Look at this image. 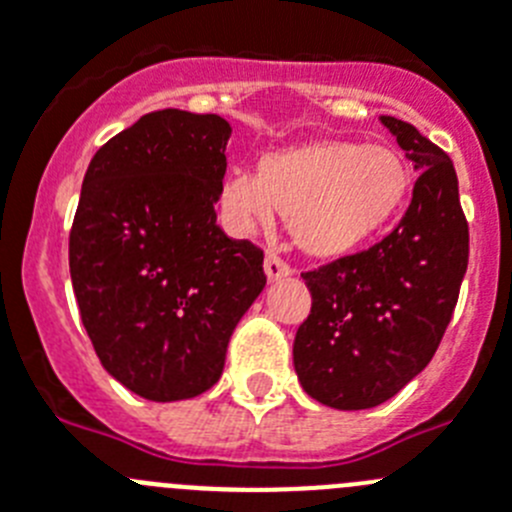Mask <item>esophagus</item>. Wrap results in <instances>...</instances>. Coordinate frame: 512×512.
<instances>
[{
    "label": "esophagus",
    "instance_id": "1",
    "mask_svg": "<svg viewBox=\"0 0 512 512\" xmlns=\"http://www.w3.org/2000/svg\"><path fill=\"white\" fill-rule=\"evenodd\" d=\"M290 273H293V270H290V265L285 260H280L278 255H273V252H270V255L265 257V275L270 283H275V280H280V278H288Z\"/></svg>",
    "mask_w": 512,
    "mask_h": 512
}]
</instances>
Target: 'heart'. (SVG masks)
I'll list each match as a JSON object with an SVG mask.
<instances>
[{
    "mask_svg": "<svg viewBox=\"0 0 512 512\" xmlns=\"http://www.w3.org/2000/svg\"><path fill=\"white\" fill-rule=\"evenodd\" d=\"M411 191L408 165L388 145L311 142L267 153L257 176L234 170L222 186V214L234 234L273 227L313 257L352 255L390 227Z\"/></svg>",
    "mask_w": 512,
    "mask_h": 512,
    "instance_id": "heart-1",
    "label": "heart"
}]
</instances>
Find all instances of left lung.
I'll list each match as a JSON object with an SVG mask.
<instances>
[{"label":"left lung","instance_id":"obj_1","mask_svg":"<svg viewBox=\"0 0 512 512\" xmlns=\"http://www.w3.org/2000/svg\"><path fill=\"white\" fill-rule=\"evenodd\" d=\"M380 122L418 173L411 206L375 247L303 273L313 303L293 342L303 390L339 411L385 403L431 362L469 260L449 155L403 119Z\"/></svg>","mask_w":512,"mask_h":512}]
</instances>
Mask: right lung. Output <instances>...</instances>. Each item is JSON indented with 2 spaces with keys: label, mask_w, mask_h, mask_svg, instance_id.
Segmentation results:
<instances>
[{
  "label": "right lung",
  "mask_w": 512,
  "mask_h": 512,
  "mask_svg": "<svg viewBox=\"0 0 512 512\" xmlns=\"http://www.w3.org/2000/svg\"><path fill=\"white\" fill-rule=\"evenodd\" d=\"M232 135L219 114L160 109L96 150L68 239L81 321L101 365L155 403L206 393L265 288L262 250L214 204Z\"/></svg>",
  "instance_id": "1"
}]
</instances>
